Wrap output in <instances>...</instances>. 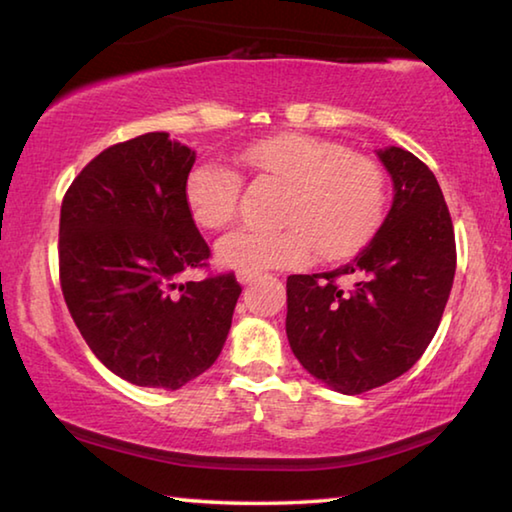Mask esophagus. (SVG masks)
<instances>
[{"label":"esophagus","mask_w":512,"mask_h":512,"mask_svg":"<svg viewBox=\"0 0 512 512\" xmlns=\"http://www.w3.org/2000/svg\"><path fill=\"white\" fill-rule=\"evenodd\" d=\"M259 277V273L257 271H239L237 273V280L241 282V284H253L255 280Z\"/></svg>","instance_id":"1"}]
</instances>
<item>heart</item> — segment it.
Masks as SVG:
<instances>
[{
    "instance_id": "obj_1",
    "label": "heart",
    "mask_w": 512,
    "mask_h": 512,
    "mask_svg": "<svg viewBox=\"0 0 512 512\" xmlns=\"http://www.w3.org/2000/svg\"><path fill=\"white\" fill-rule=\"evenodd\" d=\"M237 162L259 180L284 187L275 230H237L216 246L223 266L266 271L350 257L375 235L386 210V178L375 160L343 144L282 133L246 146ZM244 183L219 162L189 171L185 203L198 228L219 232L239 216Z\"/></svg>"
}]
</instances>
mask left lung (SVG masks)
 Masks as SVG:
<instances>
[{"label": "left lung", "mask_w": 512, "mask_h": 512, "mask_svg": "<svg viewBox=\"0 0 512 512\" xmlns=\"http://www.w3.org/2000/svg\"><path fill=\"white\" fill-rule=\"evenodd\" d=\"M377 155L395 187L377 235L336 271L287 277L291 350L345 395L384 386L422 357L456 271L454 225L436 176L400 146Z\"/></svg>", "instance_id": "1"}]
</instances>
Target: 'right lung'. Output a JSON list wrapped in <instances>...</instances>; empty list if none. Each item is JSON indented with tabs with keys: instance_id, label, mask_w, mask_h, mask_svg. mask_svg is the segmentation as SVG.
I'll return each mask as SVG.
<instances>
[{
	"instance_id": "1",
	"label": "right lung",
	"mask_w": 512,
	"mask_h": 512,
	"mask_svg": "<svg viewBox=\"0 0 512 512\" xmlns=\"http://www.w3.org/2000/svg\"><path fill=\"white\" fill-rule=\"evenodd\" d=\"M196 153L169 133L101 151L60 205V289L97 359L135 386L176 391L212 366L232 325L235 273L178 284L210 246L185 203Z\"/></svg>"
}]
</instances>
